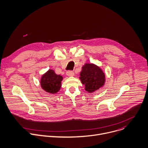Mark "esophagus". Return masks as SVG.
Masks as SVG:
<instances>
[{"label": "esophagus", "instance_id": "obj_1", "mask_svg": "<svg viewBox=\"0 0 148 148\" xmlns=\"http://www.w3.org/2000/svg\"><path fill=\"white\" fill-rule=\"evenodd\" d=\"M66 75L68 76H74V72L73 71H68L66 72Z\"/></svg>", "mask_w": 148, "mask_h": 148}]
</instances>
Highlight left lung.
I'll use <instances>...</instances> for the list:
<instances>
[{
  "mask_svg": "<svg viewBox=\"0 0 148 148\" xmlns=\"http://www.w3.org/2000/svg\"><path fill=\"white\" fill-rule=\"evenodd\" d=\"M79 78L85 86V90L90 93L99 90L106 80L103 71L93 64H85L82 66Z\"/></svg>",
  "mask_w": 148,
  "mask_h": 148,
  "instance_id": "1",
  "label": "left lung"
}]
</instances>
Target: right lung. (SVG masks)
I'll return each mask as SVG.
<instances>
[{
	"instance_id": "add662e5",
	"label": "right lung",
	"mask_w": 148,
	"mask_h": 148,
	"mask_svg": "<svg viewBox=\"0 0 148 148\" xmlns=\"http://www.w3.org/2000/svg\"><path fill=\"white\" fill-rule=\"evenodd\" d=\"M62 79L63 77L62 76L56 75L52 69H49L41 78V88L47 93H56L61 87Z\"/></svg>"
}]
</instances>
